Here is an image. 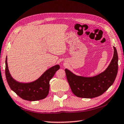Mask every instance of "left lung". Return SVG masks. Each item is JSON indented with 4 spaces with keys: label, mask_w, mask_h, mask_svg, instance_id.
Here are the masks:
<instances>
[{
    "label": "left lung",
    "mask_w": 124,
    "mask_h": 124,
    "mask_svg": "<svg viewBox=\"0 0 124 124\" xmlns=\"http://www.w3.org/2000/svg\"><path fill=\"white\" fill-rule=\"evenodd\" d=\"M114 47V55L108 68L93 77L78 76L66 69L67 80L73 93L78 97L92 98L102 95L112 85L118 70V56Z\"/></svg>",
    "instance_id": "left-lung-1"
}]
</instances>
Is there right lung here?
<instances>
[{
	"instance_id": "obj_1",
	"label": "right lung",
	"mask_w": 124,
	"mask_h": 124,
	"mask_svg": "<svg viewBox=\"0 0 124 124\" xmlns=\"http://www.w3.org/2000/svg\"><path fill=\"white\" fill-rule=\"evenodd\" d=\"M59 65H56L44 73L37 80L29 83H21L12 78L8 70L7 57L5 61V75L7 82L12 91L22 99L30 101L43 100L49 92L50 80L60 69Z\"/></svg>"
}]
</instances>
